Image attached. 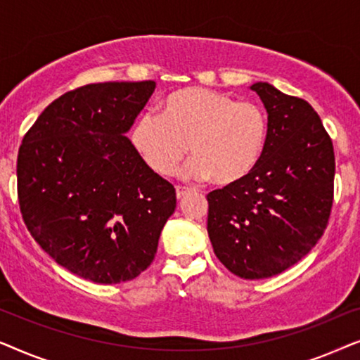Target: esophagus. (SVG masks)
Segmentation results:
<instances>
[{
    "label": "esophagus",
    "mask_w": 360,
    "mask_h": 360,
    "mask_svg": "<svg viewBox=\"0 0 360 360\" xmlns=\"http://www.w3.org/2000/svg\"><path fill=\"white\" fill-rule=\"evenodd\" d=\"M175 191H176V198H184L185 195L190 193L191 188H188V186H180V185H176V186H175Z\"/></svg>",
    "instance_id": "1"
}]
</instances>
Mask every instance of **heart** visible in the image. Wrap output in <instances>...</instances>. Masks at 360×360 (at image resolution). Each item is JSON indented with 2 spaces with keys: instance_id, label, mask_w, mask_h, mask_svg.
<instances>
[{
  "instance_id": "heart-1",
  "label": "heart",
  "mask_w": 360,
  "mask_h": 360,
  "mask_svg": "<svg viewBox=\"0 0 360 360\" xmlns=\"http://www.w3.org/2000/svg\"><path fill=\"white\" fill-rule=\"evenodd\" d=\"M269 122L262 108L208 88H181L162 103V115L144 111L131 141L159 175H172L190 154L188 175L233 185L252 174L264 154Z\"/></svg>"
}]
</instances>
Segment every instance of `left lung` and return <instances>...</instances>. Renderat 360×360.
<instances>
[{
	"label": "left lung",
	"instance_id": "1",
	"mask_svg": "<svg viewBox=\"0 0 360 360\" xmlns=\"http://www.w3.org/2000/svg\"><path fill=\"white\" fill-rule=\"evenodd\" d=\"M252 90L269 112L264 154L252 174L208 193V234L216 257L240 278L282 274L328 228L334 200L333 141L318 112L269 83Z\"/></svg>",
	"mask_w": 360,
	"mask_h": 360
}]
</instances>
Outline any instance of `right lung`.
Instances as JSON below:
<instances>
[{
	"mask_svg": "<svg viewBox=\"0 0 360 360\" xmlns=\"http://www.w3.org/2000/svg\"><path fill=\"white\" fill-rule=\"evenodd\" d=\"M155 82L91 83L52 101L18 154V200L36 243L96 283L136 278L174 214V185L124 136Z\"/></svg>",
	"mask_w": 360,
	"mask_h": 360,
	"instance_id": "add662e5",
	"label": "right lung"
}]
</instances>
